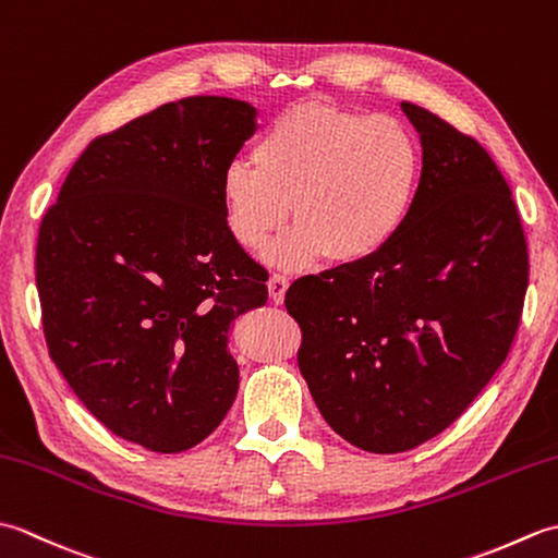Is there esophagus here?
Returning <instances> with one entry per match:
<instances>
[{
	"label": "esophagus",
	"mask_w": 558,
	"mask_h": 558,
	"mask_svg": "<svg viewBox=\"0 0 558 558\" xmlns=\"http://www.w3.org/2000/svg\"><path fill=\"white\" fill-rule=\"evenodd\" d=\"M290 286V280L286 272H272L270 280H268V292H270V300L280 304L282 300H286V290Z\"/></svg>",
	"instance_id": "obj_1"
}]
</instances>
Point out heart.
I'll return each instance as SVG.
<instances>
[{
	"label": "heart",
	"instance_id": "obj_1",
	"mask_svg": "<svg viewBox=\"0 0 558 558\" xmlns=\"http://www.w3.org/2000/svg\"><path fill=\"white\" fill-rule=\"evenodd\" d=\"M422 182V148L384 114L300 105L282 112L256 144V160L222 172L225 222L248 252L298 220L272 258L306 266L328 254L362 260L408 222Z\"/></svg>",
	"mask_w": 558,
	"mask_h": 558
}]
</instances>
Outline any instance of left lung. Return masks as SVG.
<instances>
[{
  "label": "left lung",
  "mask_w": 558,
  "mask_h": 558,
  "mask_svg": "<svg viewBox=\"0 0 558 558\" xmlns=\"http://www.w3.org/2000/svg\"><path fill=\"white\" fill-rule=\"evenodd\" d=\"M422 141L408 222L381 252L294 280L298 364L330 429L402 453L453 424L513 345L527 242L511 186L475 138L402 102Z\"/></svg>",
  "instance_id": "left-lung-1"
}]
</instances>
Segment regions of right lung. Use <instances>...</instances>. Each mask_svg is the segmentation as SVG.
Returning <instances> with one entry per match:
<instances>
[{
	"mask_svg": "<svg viewBox=\"0 0 558 558\" xmlns=\"http://www.w3.org/2000/svg\"><path fill=\"white\" fill-rule=\"evenodd\" d=\"M248 102L194 96L93 138L47 208L35 282L50 357L108 429L158 453L204 441L240 388L236 316L268 270L234 242L222 172Z\"/></svg>",
	"mask_w": 558,
	"mask_h": 558,
	"instance_id": "1",
	"label": "right lung"
}]
</instances>
